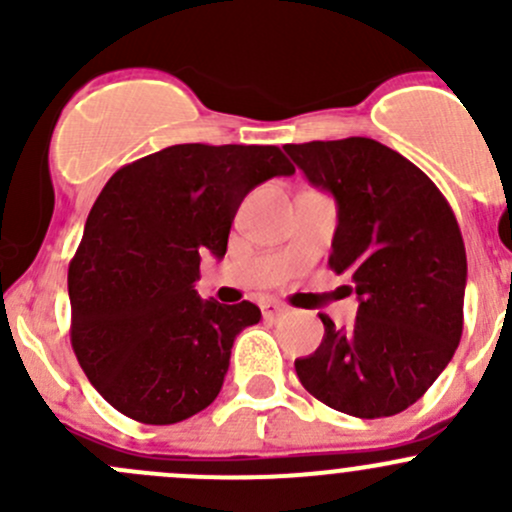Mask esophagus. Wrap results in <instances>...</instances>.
<instances>
[{"mask_svg": "<svg viewBox=\"0 0 512 512\" xmlns=\"http://www.w3.org/2000/svg\"><path fill=\"white\" fill-rule=\"evenodd\" d=\"M260 309H262V317L275 319V317H280L282 312H285V304L277 302V299H265V302L260 304Z\"/></svg>", "mask_w": 512, "mask_h": 512, "instance_id": "esophagus-1", "label": "esophagus"}]
</instances>
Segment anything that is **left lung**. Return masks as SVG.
<instances>
[{
	"instance_id": "obj_1",
	"label": "left lung",
	"mask_w": 512,
	"mask_h": 512,
	"mask_svg": "<svg viewBox=\"0 0 512 512\" xmlns=\"http://www.w3.org/2000/svg\"><path fill=\"white\" fill-rule=\"evenodd\" d=\"M314 188L337 200L329 267L347 275L352 329L324 314L317 352L294 361L304 389L342 414L394 416L453 359L463 332L466 247L451 205L401 153L371 138L289 143Z\"/></svg>"
}]
</instances>
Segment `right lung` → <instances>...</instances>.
Segmentation results:
<instances>
[{
	"label": "right lung",
	"mask_w": 512,
	"mask_h": 512,
	"mask_svg": "<svg viewBox=\"0 0 512 512\" xmlns=\"http://www.w3.org/2000/svg\"><path fill=\"white\" fill-rule=\"evenodd\" d=\"M294 165L277 146L180 143L103 185L69 265L71 347L94 389L133 421L168 426L223 389L252 302L200 299V255L223 260L237 208Z\"/></svg>",
	"instance_id": "right-lung-1"
}]
</instances>
